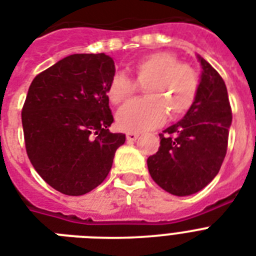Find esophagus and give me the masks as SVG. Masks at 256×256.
<instances>
[{
	"label": "esophagus",
	"instance_id": "obj_1",
	"mask_svg": "<svg viewBox=\"0 0 256 256\" xmlns=\"http://www.w3.org/2000/svg\"><path fill=\"white\" fill-rule=\"evenodd\" d=\"M138 136H140L138 132H128V134H126V138H128V142H132V140H138Z\"/></svg>",
	"mask_w": 256,
	"mask_h": 256
}]
</instances>
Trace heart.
<instances>
[{"instance_id":"1","label":"heart","mask_w":256,"mask_h":256,"mask_svg":"<svg viewBox=\"0 0 256 256\" xmlns=\"http://www.w3.org/2000/svg\"><path fill=\"white\" fill-rule=\"evenodd\" d=\"M132 80L116 73L108 81L106 96L112 104H122L144 88L148 98L130 102L116 114L124 132H140L160 124L166 116L176 120L194 106L199 92V74L194 66L180 62L170 52H156L140 58L130 68Z\"/></svg>"}]
</instances>
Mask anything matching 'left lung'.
<instances>
[{
    "label": "left lung",
    "instance_id": "obj_1",
    "mask_svg": "<svg viewBox=\"0 0 256 256\" xmlns=\"http://www.w3.org/2000/svg\"><path fill=\"white\" fill-rule=\"evenodd\" d=\"M202 77L196 100L178 124L160 132V146L148 158L154 182L172 195L198 192L215 178L227 152L232 120L226 84L199 57Z\"/></svg>",
    "mask_w": 256,
    "mask_h": 256
}]
</instances>
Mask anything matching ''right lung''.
<instances>
[{
	"instance_id": "right-lung-1",
	"label": "right lung",
	"mask_w": 256,
	"mask_h": 256,
	"mask_svg": "<svg viewBox=\"0 0 256 256\" xmlns=\"http://www.w3.org/2000/svg\"><path fill=\"white\" fill-rule=\"evenodd\" d=\"M116 73L104 53L73 54L36 76L22 108L30 162L48 184L65 195L100 186L124 134H112L106 88Z\"/></svg>"
}]
</instances>
